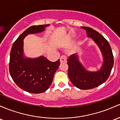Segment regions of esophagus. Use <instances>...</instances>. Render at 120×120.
Here are the masks:
<instances>
[{
	"instance_id": "34e87169",
	"label": "esophagus",
	"mask_w": 120,
	"mask_h": 120,
	"mask_svg": "<svg viewBox=\"0 0 120 120\" xmlns=\"http://www.w3.org/2000/svg\"><path fill=\"white\" fill-rule=\"evenodd\" d=\"M67 56H65V55H63V56H61L60 59V63H66L67 62Z\"/></svg>"
}]
</instances>
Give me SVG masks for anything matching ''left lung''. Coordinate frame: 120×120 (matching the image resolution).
<instances>
[{"instance_id":"left-lung-1","label":"left lung","mask_w":120,"mask_h":120,"mask_svg":"<svg viewBox=\"0 0 120 120\" xmlns=\"http://www.w3.org/2000/svg\"><path fill=\"white\" fill-rule=\"evenodd\" d=\"M86 31L88 38H92L100 50L103 63L97 71H89L79 60L77 53L71 55L67 60L68 76L72 83L80 89H90L97 87L108 79L114 64L112 51L108 41L104 37L93 29L81 27Z\"/></svg>"}]
</instances>
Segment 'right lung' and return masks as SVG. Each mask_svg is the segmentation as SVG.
I'll return each instance as SVG.
<instances>
[{
    "label": "right lung",
    "mask_w": 120,
    "mask_h": 120,
    "mask_svg": "<svg viewBox=\"0 0 120 120\" xmlns=\"http://www.w3.org/2000/svg\"><path fill=\"white\" fill-rule=\"evenodd\" d=\"M49 26L29 27L18 37L11 48L9 70L12 79L20 88L31 93H43L48 89L60 64V60L51 62L43 56L34 59L25 57L23 40L30 34L42 32Z\"/></svg>",
    "instance_id": "right-lung-1"
}]
</instances>
